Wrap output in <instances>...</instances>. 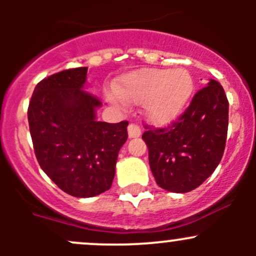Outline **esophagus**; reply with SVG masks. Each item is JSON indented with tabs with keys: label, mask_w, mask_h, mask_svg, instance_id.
Instances as JSON below:
<instances>
[{
	"label": "esophagus",
	"mask_w": 256,
	"mask_h": 256,
	"mask_svg": "<svg viewBox=\"0 0 256 256\" xmlns=\"http://www.w3.org/2000/svg\"><path fill=\"white\" fill-rule=\"evenodd\" d=\"M128 138H140L141 136V128H138L136 124H130L128 128Z\"/></svg>",
	"instance_id": "esophagus-1"
}]
</instances>
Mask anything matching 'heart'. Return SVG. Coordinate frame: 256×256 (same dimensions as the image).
Instances as JSON below:
<instances>
[{
    "instance_id": "obj_1",
    "label": "heart",
    "mask_w": 256,
    "mask_h": 256,
    "mask_svg": "<svg viewBox=\"0 0 256 256\" xmlns=\"http://www.w3.org/2000/svg\"><path fill=\"white\" fill-rule=\"evenodd\" d=\"M194 90V80L186 69L144 68L118 78L116 92H108L112 105L142 104L144 115L152 124H167L184 110Z\"/></svg>"
}]
</instances>
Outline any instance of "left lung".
I'll return each instance as SVG.
<instances>
[{"label": "left lung", "instance_id": "obj_1", "mask_svg": "<svg viewBox=\"0 0 256 256\" xmlns=\"http://www.w3.org/2000/svg\"><path fill=\"white\" fill-rule=\"evenodd\" d=\"M228 112L223 86L210 79L172 125L147 126L142 138L160 187L174 193L190 192L213 174L226 148Z\"/></svg>", "mask_w": 256, "mask_h": 256}]
</instances>
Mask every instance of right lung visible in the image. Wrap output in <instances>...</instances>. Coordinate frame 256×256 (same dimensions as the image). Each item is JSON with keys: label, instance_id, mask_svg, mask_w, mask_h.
<instances>
[{"label": "right lung", "instance_id": "1", "mask_svg": "<svg viewBox=\"0 0 256 256\" xmlns=\"http://www.w3.org/2000/svg\"><path fill=\"white\" fill-rule=\"evenodd\" d=\"M86 66L59 72L36 86L28 124L36 157L68 194L89 198L112 187L118 154L128 140V121L96 120L102 102L86 92Z\"/></svg>", "mask_w": 256, "mask_h": 256}]
</instances>
